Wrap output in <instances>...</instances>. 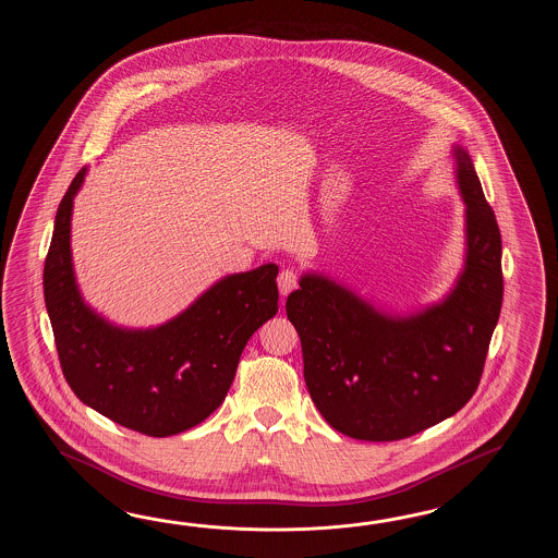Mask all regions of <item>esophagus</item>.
<instances>
[{"mask_svg":"<svg viewBox=\"0 0 558 558\" xmlns=\"http://www.w3.org/2000/svg\"><path fill=\"white\" fill-rule=\"evenodd\" d=\"M277 284H279L281 295H289L293 289H296V284H299V277H296L293 269H281V274L277 277Z\"/></svg>","mask_w":558,"mask_h":558,"instance_id":"obj_1","label":"esophagus"}]
</instances>
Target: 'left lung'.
Returning a JSON list of instances; mask_svg holds the SVG:
<instances>
[{
	"mask_svg": "<svg viewBox=\"0 0 558 558\" xmlns=\"http://www.w3.org/2000/svg\"><path fill=\"white\" fill-rule=\"evenodd\" d=\"M454 157L466 262L442 303L392 319L320 275H305L287 296L308 395L347 437H413L461 411L483 377L502 305V243L471 157L461 147Z\"/></svg>",
	"mask_w": 558,
	"mask_h": 558,
	"instance_id": "obj_1",
	"label": "left lung"
}]
</instances>
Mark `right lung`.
Here are the masks:
<instances>
[{"mask_svg": "<svg viewBox=\"0 0 558 558\" xmlns=\"http://www.w3.org/2000/svg\"><path fill=\"white\" fill-rule=\"evenodd\" d=\"M84 175L61 199L44 267L63 377L82 403L121 427L178 435L223 403L251 335L277 313L279 267L229 275L157 329H118L84 305L73 277L70 219Z\"/></svg>", "mask_w": 558, "mask_h": 558, "instance_id": "1", "label": "right lung"}]
</instances>
